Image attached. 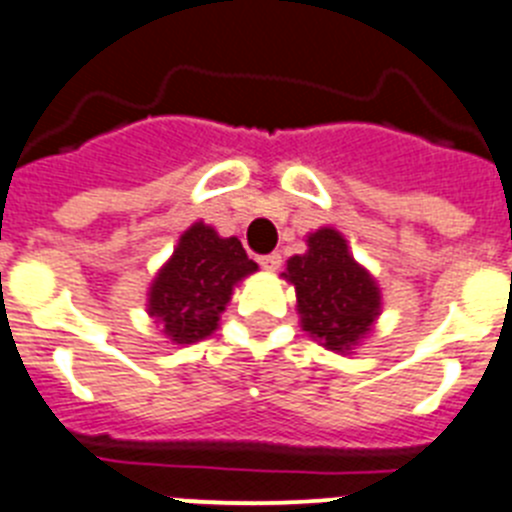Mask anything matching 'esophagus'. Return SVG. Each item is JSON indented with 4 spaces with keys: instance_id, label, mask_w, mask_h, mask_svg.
Returning <instances> with one entry per match:
<instances>
[{
    "instance_id": "esophagus-1",
    "label": "esophagus",
    "mask_w": 512,
    "mask_h": 512,
    "mask_svg": "<svg viewBox=\"0 0 512 512\" xmlns=\"http://www.w3.org/2000/svg\"><path fill=\"white\" fill-rule=\"evenodd\" d=\"M257 262H260V265L265 267L267 273H275V270H278V267H280V262H283V260H280V255H278V252H270V255H262V257H257Z\"/></svg>"
}]
</instances>
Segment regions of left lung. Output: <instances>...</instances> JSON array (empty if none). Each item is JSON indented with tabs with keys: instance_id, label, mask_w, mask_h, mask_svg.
Listing matches in <instances>:
<instances>
[{
	"instance_id": "left-lung-1",
	"label": "left lung",
	"mask_w": 512,
	"mask_h": 512,
	"mask_svg": "<svg viewBox=\"0 0 512 512\" xmlns=\"http://www.w3.org/2000/svg\"><path fill=\"white\" fill-rule=\"evenodd\" d=\"M306 242V255L290 257L283 273L296 288L301 326L331 352L349 354L380 316V288L336 229H316Z\"/></svg>"
}]
</instances>
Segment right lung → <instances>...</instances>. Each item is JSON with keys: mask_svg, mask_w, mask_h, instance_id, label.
Listing matches in <instances>:
<instances>
[{"mask_svg": "<svg viewBox=\"0 0 512 512\" xmlns=\"http://www.w3.org/2000/svg\"><path fill=\"white\" fill-rule=\"evenodd\" d=\"M257 270L237 237H219L204 222L181 234L173 257L160 267L147 313L176 344L201 342L219 326V316L232 298L234 285Z\"/></svg>", "mask_w": 512, "mask_h": 512, "instance_id": "add662e5", "label": "right lung"}]
</instances>
